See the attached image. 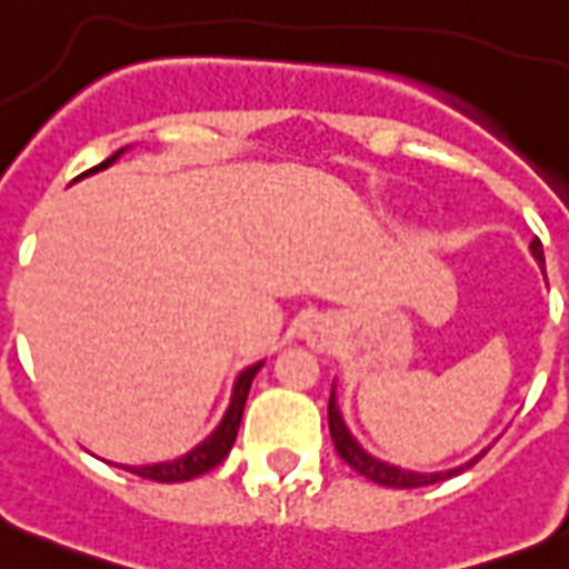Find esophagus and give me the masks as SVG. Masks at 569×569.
<instances>
[{
	"label": "esophagus",
	"mask_w": 569,
	"mask_h": 569,
	"mask_svg": "<svg viewBox=\"0 0 569 569\" xmlns=\"http://www.w3.org/2000/svg\"><path fill=\"white\" fill-rule=\"evenodd\" d=\"M312 333H316V337H325V333H328V325H316V328H312Z\"/></svg>",
	"instance_id": "esophagus-1"
}]
</instances>
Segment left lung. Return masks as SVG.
<instances>
[{"label": "left lung", "instance_id": "left-lung-1", "mask_svg": "<svg viewBox=\"0 0 569 569\" xmlns=\"http://www.w3.org/2000/svg\"><path fill=\"white\" fill-rule=\"evenodd\" d=\"M531 257L538 259V266L543 268V244H540V239L531 241ZM328 425H330V437H333V446H337L339 458L346 460L351 469H357L360 476H366L369 481H375V485H383V487H401V490H413V487L437 485V481H446V478L458 476V472L469 469L478 458H481V455H485V451H481L478 458H472L469 463H463V467L449 469V472H410V469L383 463V460L372 458V455H369V451H366L363 446L355 440V437H351V431L346 428V419H342V413H339V407H337V392H330Z\"/></svg>", "mask_w": 569, "mask_h": 569}]
</instances>
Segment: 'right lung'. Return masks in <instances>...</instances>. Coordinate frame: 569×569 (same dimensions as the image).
Instances as JSON below:
<instances>
[{"mask_svg":"<svg viewBox=\"0 0 569 569\" xmlns=\"http://www.w3.org/2000/svg\"><path fill=\"white\" fill-rule=\"evenodd\" d=\"M123 150H118L114 156H109L106 162H100L97 168H91L88 173H97L102 168H109ZM262 369V360L253 366H248L244 372L236 378V387H232V398H230V407H227V413H223L221 425L214 428L209 437H206L200 446L189 451V455H182L177 460H164V463H150V467H127L129 472H136L141 478H150V481H162V485H173V481H191V478L203 476L209 469H214L221 463L227 455H230L232 442H236V433H239V425H241V413H244V401H248V392H250V383L257 378V372Z\"/></svg>","mask_w":569,"mask_h":569,"instance_id":"1","label":"right lung"}]
</instances>
